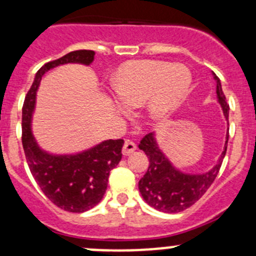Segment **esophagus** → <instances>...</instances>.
<instances>
[{
  "label": "esophagus",
  "mask_w": 256,
  "mask_h": 256,
  "mask_svg": "<svg viewBox=\"0 0 256 256\" xmlns=\"http://www.w3.org/2000/svg\"><path fill=\"white\" fill-rule=\"evenodd\" d=\"M136 150V144L132 142V141H125L122 147V154L124 156H130L134 151Z\"/></svg>",
  "instance_id": "obj_1"
}]
</instances>
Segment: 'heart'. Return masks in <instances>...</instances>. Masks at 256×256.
<instances>
[{"label":"heart","instance_id":"1","mask_svg":"<svg viewBox=\"0 0 256 256\" xmlns=\"http://www.w3.org/2000/svg\"><path fill=\"white\" fill-rule=\"evenodd\" d=\"M192 84V74L184 64L164 60H130L118 66L112 89L120 102L118 109L142 104L148 118L158 121L183 102Z\"/></svg>","mask_w":256,"mask_h":256}]
</instances>
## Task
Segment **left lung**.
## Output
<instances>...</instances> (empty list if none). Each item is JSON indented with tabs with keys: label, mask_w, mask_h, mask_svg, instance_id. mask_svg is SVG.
Segmentation results:
<instances>
[{
	"label": "left lung",
	"mask_w": 256,
	"mask_h": 256,
	"mask_svg": "<svg viewBox=\"0 0 256 256\" xmlns=\"http://www.w3.org/2000/svg\"><path fill=\"white\" fill-rule=\"evenodd\" d=\"M216 82V98L228 120L229 105L222 90L220 80L213 73ZM229 135L226 138L223 152L213 168L200 174H184L171 164L158 147L154 134H147L141 140L138 148L148 157V168L138 182V190L144 202L164 213H178L194 204L216 180L226 152Z\"/></svg>",
	"instance_id": "1"
}]
</instances>
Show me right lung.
I'll return each instance as SVG.
<instances>
[{
    "instance_id": "obj_1",
    "label": "right lung",
    "mask_w": 256,
    "mask_h": 256,
    "mask_svg": "<svg viewBox=\"0 0 256 256\" xmlns=\"http://www.w3.org/2000/svg\"><path fill=\"white\" fill-rule=\"evenodd\" d=\"M95 52L74 50L44 64L36 74L22 108V144L30 174L42 192L56 207L82 213L102 200L110 171L120 162L124 140H106L82 152L53 154L40 148L32 134L36 95L42 76L50 69L69 63L90 66Z\"/></svg>"
}]
</instances>
